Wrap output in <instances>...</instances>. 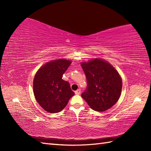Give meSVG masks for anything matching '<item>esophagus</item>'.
I'll return each mask as SVG.
<instances>
[{
    "label": "esophagus",
    "mask_w": 151,
    "mask_h": 151,
    "mask_svg": "<svg viewBox=\"0 0 151 151\" xmlns=\"http://www.w3.org/2000/svg\"><path fill=\"white\" fill-rule=\"evenodd\" d=\"M81 90L80 89H78L75 91V94L76 95H80V94H81Z\"/></svg>",
    "instance_id": "34e87169"
}]
</instances>
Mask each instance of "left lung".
Wrapping results in <instances>:
<instances>
[{
	"instance_id": "left-lung-1",
	"label": "left lung",
	"mask_w": 151,
	"mask_h": 151,
	"mask_svg": "<svg viewBox=\"0 0 151 151\" xmlns=\"http://www.w3.org/2000/svg\"><path fill=\"white\" fill-rule=\"evenodd\" d=\"M81 65L88 82L82 97L95 111H104L111 108L121 96L123 82L119 73L101 58H92Z\"/></svg>"
}]
</instances>
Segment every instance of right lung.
Listing matches in <instances>:
<instances>
[{
	"mask_svg": "<svg viewBox=\"0 0 151 151\" xmlns=\"http://www.w3.org/2000/svg\"><path fill=\"white\" fill-rule=\"evenodd\" d=\"M72 61L59 58L47 62L37 70L33 81V91L37 103L49 113H58L75 95L63 74Z\"/></svg>",
	"mask_w": 151,
	"mask_h": 151,
	"instance_id": "add662e5",
	"label": "right lung"
}]
</instances>
